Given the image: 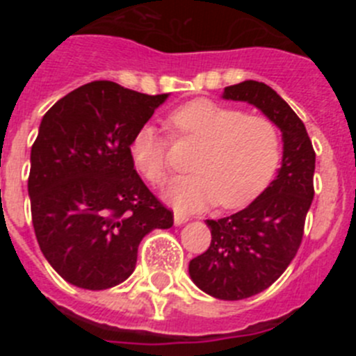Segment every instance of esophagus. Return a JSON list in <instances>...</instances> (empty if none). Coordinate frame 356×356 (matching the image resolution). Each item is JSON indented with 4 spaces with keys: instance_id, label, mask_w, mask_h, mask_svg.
<instances>
[{
    "instance_id": "34e87169",
    "label": "esophagus",
    "mask_w": 356,
    "mask_h": 356,
    "mask_svg": "<svg viewBox=\"0 0 356 356\" xmlns=\"http://www.w3.org/2000/svg\"><path fill=\"white\" fill-rule=\"evenodd\" d=\"M188 221V216H185V213L181 212H175V225L176 226H180L184 225V222Z\"/></svg>"
}]
</instances>
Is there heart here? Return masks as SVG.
Segmentation results:
<instances>
[{
  "label": "heart",
  "mask_w": 356,
  "mask_h": 356,
  "mask_svg": "<svg viewBox=\"0 0 356 356\" xmlns=\"http://www.w3.org/2000/svg\"><path fill=\"white\" fill-rule=\"evenodd\" d=\"M168 122L176 137L200 144L191 162L193 175L178 176L165 191L176 209L200 210L216 201L221 209H242L266 191L278 171L282 140L267 118L200 97L172 110ZM128 153L151 185L165 184L168 139L155 127L143 124L135 131Z\"/></svg>",
  "instance_id": "obj_1"
}]
</instances>
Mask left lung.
<instances>
[{"label": "left lung", "instance_id": "8db88e82", "mask_svg": "<svg viewBox=\"0 0 356 356\" xmlns=\"http://www.w3.org/2000/svg\"><path fill=\"white\" fill-rule=\"evenodd\" d=\"M222 97L257 106L284 140L275 180L241 212L207 219L212 242L188 264V275L201 291L237 301L271 287L300 250L314 200L316 151L303 121L269 85L246 80L226 87Z\"/></svg>", "mask_w": 356, "mask_h": 356}]
</instances>
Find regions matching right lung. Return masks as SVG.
<instances>
[{"mask_svg":"<svg viewBox=\"0 0 356 356\" xmlns=\"http://www.w3.org/2000/svg\"><path fill=\"white\" fill-rule=\"evenodd\" d=\"M168 96L99 80L44 114L30 155L31 222L46 260L71 285L115 287L134 273L140 241L172 226L128 153L131 135Z\"/></svg>","mask_w":356,"mask_h":356,"instance_id":"add662e5","label":"right lung"}]
</instances>
